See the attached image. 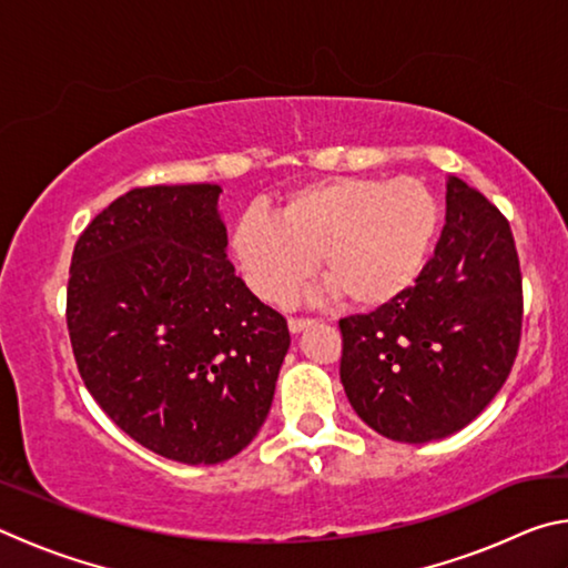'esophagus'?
<instances>
[{"label": "esophagus", "mask_w": 568, "mask_h": 568, "mask_svg": "<svg viewBox=\"0 0 568 568\" xmlns=\"http://www.w3.org/2000/svg\"><path fill=\"white\" fill-rule=\"evenodd\" d=\"M315 321H311V318H291L287 321V328H291V333H303V331H307L311 328Z\"/></svg>", "instance_id": "1"}]
</instances>
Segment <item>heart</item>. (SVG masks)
<instances>
[{
	"instance_id": "b5f03b06",
	"label": "heart",
	"mask_w": 568,
	"mask_h": 568,
	"mask_svg": "<svg viewBox=\"0 0 568 568\" xmlns=\"http://www.w3.org/2000/svg\"><path fill=\"white\" fill-rule=\"evenodd\" d=\"M438 203L418 178H323L275 210H247L233 250L255 295L285 303L313 271L353 311L388 305L418 281L438 233Z\"/></svg>"
}]
</instances>
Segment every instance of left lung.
I'll list each match as a JSON object with an SVG mask.
<instances>
[{
    "label": "left lung",
    "instance_id": "left-lung-1",
    "mask_svg": "<svg viewBox=\"0 0 568 568\" xmlns=\"http://www.w3.org/2000/svg\"><path fill=\"white\" fill-rule=\"evenodd\" d=\"M511 227L478 190L446 180V225L413 287L341 321V383L376 434L428 444L468 426L511 373L521 338Z\"/></svg>",
    "mask_w": 568,
    "mask_h": 568
}]
</instances>
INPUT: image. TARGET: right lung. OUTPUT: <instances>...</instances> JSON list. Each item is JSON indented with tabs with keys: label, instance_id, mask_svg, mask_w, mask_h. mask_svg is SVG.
<instances>
[{
	"label": "right lung",
	"instance_id": "right-lung-1",
	"mask_svg": "<svg viewBox=\"0 0 568 568\" xmlns=\"http://www.w3.org/2000/svg\"><path fill=\"white\" fill-rule=\"evenodd\" d=\"M223 187L114 200L72 253L67 328L92 398L130 438L187 466L237 456L267 418L291 333L227 261Z\"/></svg>",
	"mask_w": 568,
	"mask_h": 568
}]
</instances>
